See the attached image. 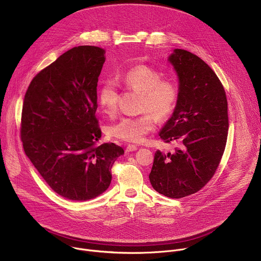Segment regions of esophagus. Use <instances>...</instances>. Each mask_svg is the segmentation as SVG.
<instances>
[{"label":"esophagus","instance_id":"34e87169","mask_svg":"<svg viewBox=\"0 0 261 261\" xmlns=\"http://www.w3.org/2000/svg\"><path fill=\"white\" fill-rule=\"evenodd\" d=\"M137 150V145L135 144H129L127 147H126V152L127 153H130V152H134Z\"/></svg>","mask_w":261,"mask_h":261}]
</instances>
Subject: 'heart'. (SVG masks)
I'll list each match as a JSON object with an SVG mask.
<instances>
[{
	"label": "heart",
	"instance_id": "obj_1",
	"mask_svg": "<svg viewBox=\"0 0 261 261\" xmlns=\"http://www.w3.org/2000/svg\"><path fill=\"white\" fill-rule=\"evenodd\" d=\"M123 85L130 90L141 93L137 117H125L111 124L107 132L110 136L127 141L141 142L153 131L157 124L156 116L165 119L172 114L177 100L178 87L174 80L161 79V73L150 66L138 65L129 69L121 77ZM98 103L106 115L113 116L118 109L119 92L117 84L105 81L98 89Z\"/></svg>",
	"mask_w": 261,
	"mask_h": 261
}]
</instances>
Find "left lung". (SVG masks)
<instances>
[{
    "mask_svg": "<svg viewBox=\"0 0 261 261\" xmlns=\"http://www.w3.org/2000/svg\"><path fill=\"white\" fill-rule=\"evenodd\" d=\"M167 60L179 95L159 136L178 147L167 154L158 150L148 177L160 194L181 198L204 187L219 166L228 134L227 99L216 73L197 56L175 48Z\"/></svg>",
    "mask_w": 261,
    "mask_h": 261,
    "instance_id": "obj_1",
    "label": "left lung"
}]
</instances>
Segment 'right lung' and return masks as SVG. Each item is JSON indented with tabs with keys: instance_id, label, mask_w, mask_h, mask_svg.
I'll return each instance as SVG.
<instances>
[{
	"instance_id": "obj_1",
	"label": "right lung",
	"mask_w": 261,
	"mask_h": 261,
	"mask_svg": "<svg viewBox=\"0 0 261 261\" xmlns=\"http://www.w3.org/2000/svg\"><path fill=\"white\" fill-rule=\"evenodd\" d=\"M105 49L73 47L31 82L21 114L23 150L59 195L85 201L107 190L111 167L124 150L101 137L97 83Z\"/></svg>"
}]
</instances>
